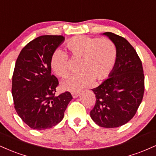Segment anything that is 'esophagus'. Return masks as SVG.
<instances>
[{
  "instance_id": "34e87169",
  "label": "esophagus",
  "mask_w": 156,
  "mask_h": 156,
  "mask_svg": "<svg viewBox=\"0 0 156 156\" xmlns=\"http://www.w3.org/2000/svg\"><path fill=\"white\" fill-rule=\"evenodd\" d=\"M72 95L73 97V98H78V97L80 95V92H72Z\"/></svg>"
}]
</instances>
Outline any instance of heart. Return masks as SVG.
<instances>
[{"instance_id":"obj_1","label":"heart","mask_w":156,"mask_h":156,"mask_svg":"<svg viewBox=\"0 0 156 156\" xmlns=\"http://www.w3.org/2000/svg\"><path fill=\"white\" fill-rule=\"evenodd\" d=\"M67 48L75 58H80L81 72L68 77L64 80V89L73 92L87 87L94 79L102 80L108 78L115 67L117 52L111 39L78 36L67 42ZM50 64L56 76L64 78L69 72V55L62 48H56L52 53Z\"/></svg>"}]
</instances>
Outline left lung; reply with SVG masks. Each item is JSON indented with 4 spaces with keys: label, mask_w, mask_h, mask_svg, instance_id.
<instances>
[{
    "label": "left lung",
    "mask_w": 156,
    "mask_h": 156,
    "mask_svg": "<svg viewBox=\"0 0 156 156\" xmlns=\"http://www.w3.org/2000/svg\"><path fill=\"white\" fill-rule=\"evenodd\" d=\"M103 34L117 48V62L108 79L92 89L96 103L90 116L99 126L117 128L136 113L144 96V75L140 58L127 39L112 32Z\"/></svg>",
    "instance_id": "8db88e82"
}]
</instances>
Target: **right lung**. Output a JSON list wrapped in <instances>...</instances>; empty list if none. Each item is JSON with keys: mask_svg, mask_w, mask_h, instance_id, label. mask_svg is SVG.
<instances>
[{"mask_svg": "<svg viewBox=\"0 0 156 156\" xmlns=\"http://www.w3.org/2000/svg\"><path fill=\"white\" fill-rule=\"evenodd\" d=\"M64 40L62 35L40 36L23 48L16 61L12 85L15 108L33 129L59 123L73 99L67 91L55 95L58 80L51 74L50 64L52 53Z\"/></svg>", "mask_w": 156, "mask_h": 156, "instance_id": "add662e5", "label": "right lung"}]
</instances>
